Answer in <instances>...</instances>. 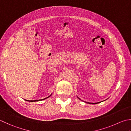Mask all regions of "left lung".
Here are the masks:
<instances>
[{
	"instance_id": "left-lung-1",
	"label": "left lung",
	"mask_w": 131,
	"mask_h": 131,
	"mask_svg": "<svg viewBox=\"0 0 131 131\" xmlns=\"http://www.w3.org/2000/svg\"><path fill=\"white\" fill-rule=\"evenodd\" d=\"M78 99H79V98H78ZM80 100V99H79ZM86 103H88V104H98V103H88V102H86Z\"/></svg>"
}]
</instances>
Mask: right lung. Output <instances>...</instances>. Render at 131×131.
Masks as SVG:
<instances>
[{
	"instance_id": "right-lung-1",
	"label": "right lung",
	"mask_w": 131,
	"mask_h": 131,
	"mask_svg": "<svg viewBox=\"0 0 131 131\" xmlns=\"http://www.w3.org/2000/svg\"><path fill=\"white\" fill-rule=\"evenodd\" d=\"M51 95H50V96H48L47 97H46V98L43 99H42V100H26V101H30V102H35V101H42V100H45V99H47V98H49V97L50 96H51Z\"/></svg>"
}]
</instances>
